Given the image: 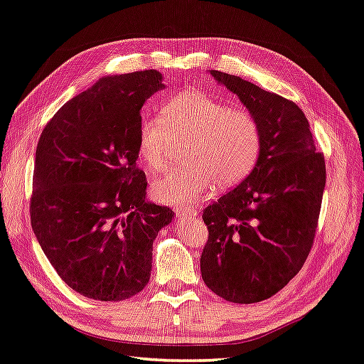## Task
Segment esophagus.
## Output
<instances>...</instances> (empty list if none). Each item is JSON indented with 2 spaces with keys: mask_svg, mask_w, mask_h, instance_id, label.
<instances>
[{
  "mask_svg": "<svg viewBox=\"0 0 364 364\" xmlns=\"http://www.w3.org/2000/svg\"><path fill=\"white\" fill-rule=\"evenodd\" d=\"M175 213H176V216L180 218V219H184V218H194V216H197V211H196V210L183 208V206H180V208H175Z\"/></svg>",
  "mask_w": 364,
  "mask_h": 364,
  "instance_id": "1",
  "label": "esophagus"
}]
</instances>
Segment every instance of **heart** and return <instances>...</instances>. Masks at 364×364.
Segmentation results:
<instances>
[{
	"label": "heart",
	"mask_w": 364,
	"mask_h": 364,
	"mask_svg": "<svg viewBox=\"0 0 364 364\" xmlns=\"http://www.w3.org/2000/svg\"><path fill=\"white\" fill-rule=\"evenodd\" d=\"M175 141H186L189 164L153 184L154 197L167 205L198 200L213 181L218 188H232L245 180L259 158L260 129L247 110L188 90L162 102L161 118L140 121L137 148L149 172H167Z\"/></svg>",
	"instance_id": "heart-1"
}]
</instances>
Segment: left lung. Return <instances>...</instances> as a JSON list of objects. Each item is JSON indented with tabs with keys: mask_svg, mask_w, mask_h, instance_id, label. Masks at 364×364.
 Listing matches in <instances>:
<instances>
[{
	"mask_svg": "<svg viewBox=\"0 0 364 364\" xmlns=\"http://www.w3.org/2000/svg\"><path fill=\"white\" fill-rule=\"evenodd\" d=\"M260 129L252 172L203 211V282L232 303H257L300 272L311 251L326 173L309 123L295 102L245 78L210 70Z\"/></svg>",
	"mask_w": 364,
	"mask_h": 364,
	"instance_id": "left-lung-1",
	"label": "left lung"
}]
</instances>
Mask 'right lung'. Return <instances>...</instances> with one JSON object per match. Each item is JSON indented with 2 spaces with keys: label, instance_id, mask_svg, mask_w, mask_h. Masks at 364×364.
I'll return each instance as SVG.
<instances>
[{
  "label": "right lung",
  "instance_id": "obj_1",
  "mask_svg": "<svg viewBox=\"0 0 364 364\" xmlns=\"http://www.w3.org/2000/svg\"><path fill=\"white\" fill-rule=\"evenodd\" d=\"M158 70L99 78L48 121L36 149L31 227L68 286L121 301L149 281L153 241L173 211L146 200L137 167L140 110Z\"/></svg>",
  "mask_w": 364,
  "mask_h": 364
}]
</instances>
